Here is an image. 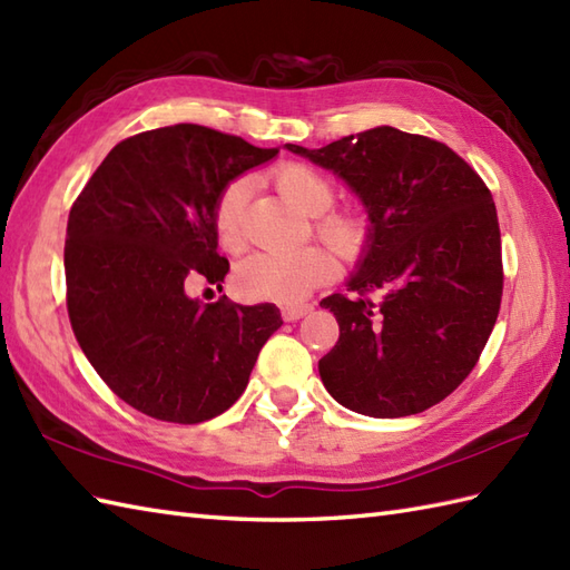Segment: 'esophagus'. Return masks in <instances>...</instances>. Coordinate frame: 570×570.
Returning a JSON list of instances; mask_svg holds the SVG:
<instances>
[{
    "instance_id": "1",
    "label": "esophagus",
    "mask_w": 570,
    "mask_h": 570,
    "mask_svg": "<svg viewBox=\"0 0 570 570\" xmlns=\"http://www.w3.org/2000/svg\"><path fill=\"white\" fill-rule=\"evenodd\" d=\"M311 311H313L311 303H288V306H282V317L288 323H294V321H298V317H303Z\"/></svg>"
}]
</instances>
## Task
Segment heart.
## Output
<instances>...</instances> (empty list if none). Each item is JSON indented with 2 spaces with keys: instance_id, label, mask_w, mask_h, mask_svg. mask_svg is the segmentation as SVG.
Instances as JSON below:
<instances>
[{
  "instance_id": "heart-1",
  "label": "heart",
  "mask_w": 570,
  "mask_h": 570,
  "mask_svg": "<svg viewBox=\"0 0 570 570\" xmlns=\"http://www.w3.org/2000/svg\"><path fill=\"white\" fill-rule=\"evenodd\" d=\"M272 181L286 202L311 216V233L337 257L356 259L364 253L372 237V218L362 206H333L337 189L325 171L286 163L272 171ZM245 206L247 179L237 177L225 184L214 206V228L225 253H240L245 247ZM323 245H306L286 255L247 257L233 272L235 291L253 301H301L337 274V259Z\"/></svg>"
}]
</instances>
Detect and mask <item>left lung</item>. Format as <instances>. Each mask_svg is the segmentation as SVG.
I'll return each mask as SVG.
<instances>
[{"mask_svg":"<svg viewBox=\"0 0 570 570\" xmlns=\"http://www.w3.org/2000/svg\"><path fill=\"white\" fill-rule=\"evenodd\" d=\"M291 153L345 179L372 218L350 294L321 301L340 337L317 368L337 403L405 417L459 389L485 347L502 298L491 189L464 157L428 136L376 126Z\"/></svg>","mask_w":570,"mask_h":570,"instance_id":"1","label":"left lung"}]
</instances>
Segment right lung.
I'll use <instances>...</instances> for the list:
<instances>
[{
  "label": "right lung",
  "instance_id": "add662e5",
  "mask_svg": "<svg viewBox=\"0 0 570 570\" xmlns=\"http://www.w3.org/2000/svg\"><path fill=\"white\" fill-rule=\"evenodd\" d=\"M279 148L177 124L121 140L70 208L68 315L79 347L118 399L155 420L196 425L240 399L274 303H198L187 284L220 282L214 206L220 189Z\"/></svg>",
  "mask_w": 570,
  "mask_h": 570
}]
</instances>
